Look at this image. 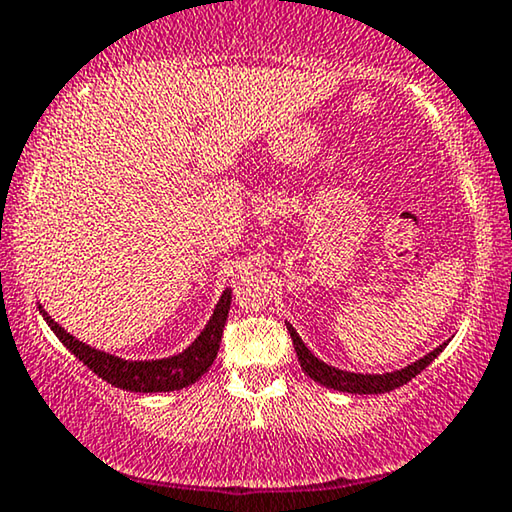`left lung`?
I'll return each instance as SVG.
<instances>
[{"mask_svg": "<svg viewBox=\"0 0 512 512\" xmlns=\"http://www.w3.org/2000/svg\"><path fill=\"white\" fill-rule=\"evenodd\" d=\"M286 328H289L293 347H296L300 368H303L314 382L324 384V387H328V389L347 391V394H387V391H391V389L403 387V384H408L412 377L422 373V370L429 366V363L436 359V356L443 352V347H445V345L436 347L431 354H426L424 359L415 361L408 368L396 370V373L359 375V373H347V370H338V368L328 366V363H324V361H319L317 356H314L310 349L305 347V342L300 340L296 328H293L291 324H286Z\"/></svg>", "mask_w": 512, "mask_h": 512, "instance_id": "8db88e82", "label": "left lung"}]
</instances>
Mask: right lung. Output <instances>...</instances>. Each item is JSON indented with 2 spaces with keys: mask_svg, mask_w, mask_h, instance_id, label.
<instances>
[{
  "mask_svg": "<svg viewBox=\"0 0 512 512\" xmlns=\"http://www.w3.org/2000/svg\"><path fill=\"white\" fill-rule=\"evenodd\" d=\"M230 291H223V296L216 305L212 319L207 321L205 331H202L195 342L184 352L170 359H156V361H125L118 356H111L107 352L86 345V342L76 340L74 335H69L65 328L44 314L46 324L51 326V331L58 335L62 345L72 352L76 359L83 361V366H88L97 377H102L104 382H109L111 387L125 389V391H139V394H156V391H174L184 389L188 384L198 382L202 375L212 368L219 352L223 326H226L228 310H230Z\"/></svg>",
  "mask_w": 512,
  "mask_h": 512,
  "instance_id": "right-lung-1",
  "label": "right lung"
}]
</instances>
